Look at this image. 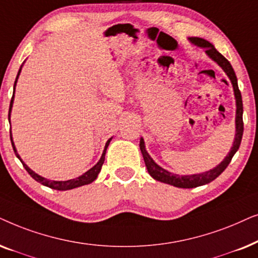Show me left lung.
I'll list each match as a JSON object with an SVG mask.
<instances>
[{"label":"left lung","mask_w":258,"mask_h":258,"mask_svg":"<svg viewBox=\"0 0 258 258\" xmlns=\"http://www.w3.org/2000/svg\"><path fill=\"white\" fill-rule=\"evenodd\" d=\"M190 41L192 43L197 44L199 47L205 48V53H207L209 56L211 57L215 62H217L219 66L223 68V71L225 72L226 75H228L230 80H231V84L233 86V92H235V98H236V137L235 142L232 144L231 150L228 156L225 157V159L222 161L218 166H216L215 169L210 171H207L204 173H198V174H191V176H178V174H173L166 171L163 167H160L159 165L154 163V160L150 157V154L146 152L145 150V144H144V139H140V151H142L144 161H145V165L147 167V171L151 174V177L154 178L156 180H159L161 183H166L170 185H173L176 187H181V188H192L201 186V185H205L210 181L215 180L219 174H221L223 171H224L228 165L231 161L232 157L235 156L237 150L239 149V145H241L242 137H243V131H244V125H243V101H242V95L241 91L238 88V84H237V78L235 74V71L231 66V63L229 62L228 60L225 59L223 55L219 53V51L214 47V44L209 42V41L201 39V37H190Z\"/></svg>","instance_id":"left-lung-1"}]
</instances>
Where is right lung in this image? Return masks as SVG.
<instances>
[{
	"instance_id": "1",
	"label": "right lung",
	"mask_w": 258,
	"mask_h": 258,
	"mask_svg": "<svg viewBox=\"0 0 258 258\" xmlns=\"http://www.w3.org/2000/svg\"><path fill=\"white\" fill-rule=\"evenodd\" d=\"M20 72H21V68H20L19 73H17V77H16V80H15V84H14V93H15V86H16V81H17V78H19V74ZM13 101H14V94L12 97V100H10V106H9V114H8V119L10 120V111H12V106H13ZM10 140H12V145H13V149H14V152H15L16 157L19 158L20 160H21V163L23 165V167H25L27 172H28L30 176H32L34 179H35L36 181H39V183H41L42 185H44V186H48L50 188H54V190H57V191H64V190H72V188H75V187H79V186H82V185H87V184H91L92 181H94L95 179H97L98 174L99 172H100L101 170V166L102 164H104L105 161V154H106V150H107V147L109 145V142H111V139L107 140V143H106L105 145V150L104 152H102V156L100 158V160L98 161L97 165H94L93 167H92L91 170H88L87 172H85L82 176L75 178V179H71V180H64V181H56V180H48L46 179V178L41 177L39 176V174L34 172V171H32L29 169L27 165L23 163L21 158H20L19 153H17V151L15 149V145H14L13 143V138H12V132H10Z\"/></svg>"
}]
</instances>
